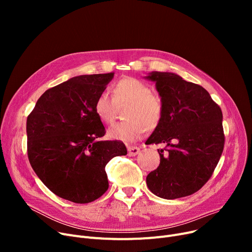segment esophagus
Returning <instances> with one entry per match:
<instances>
[{"label": "esophagus", "instance_id": "esophagus-1", "mask_svg": "<svg viewBox=\"0 0 252 252\" xmlns=\"http://www.w3.org/2000/svg\"><path fill=\"white\" fill-rule=\"evenodd\" d=\"M139 153H140V148H138L137 146H128L127 147V154L129 156H135Z\"/></svg>", "mask_w": 252, "mask_h": 252}]
</instances>
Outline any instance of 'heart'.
Here are the masks:
<instances>
[{
    "label": "heart",
    "instance_id": "heart-1",
    "mask_svg": "<svg viewBox=\"0 0 252 252\" xmlns=\"http://www.w3.org/2000/svg\"><path fill=\"white\" fill-rule=\"evenodd\" d=\"M112 97L101 92L95 99L94 111L100 121L111 125L116 116L117 105L129 103L126 117L127 121L117 123L108 130L113 140L133 142L144 135L147 128H155L160 124L164 105L160 96L152 94L151 88L135 77L118 79L111 88Z\"/></svg>",
    "mask_w": 252,
    "mask_h": 252
}]
</instances>
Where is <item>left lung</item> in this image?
Masks as SVG:
<instances>
[{"label": "left lung", "mask_w": 252, "mask_h": 252, "mask_svg": "<svg viewBox=\"0 0 252 252\" xmlns=\"http://www.w3.org/2000/svg\"><path fill=\"white\" fill-rule=\"evenodd\" d=\"M164 110L146 145L158 149L160 163L146 178L149 190L164 199L186 197L200 190L213 176L224 146L222 113L209 93L175 73L154 71Z\"/></svg>", "instance_id": "obj_1"}]
</instances>
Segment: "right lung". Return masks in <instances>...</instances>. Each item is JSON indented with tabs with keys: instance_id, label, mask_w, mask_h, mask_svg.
Returning a JSON list of instances; mask_svg holds the SVG:
<instances>
[{
	"instance_id": "1",
	"label": "right lung",
	"mask_w": 252,
	"mask_h": 252,
	"mask_svg": "<svg viewBox=\"0 0 252 252\" xmlns=\"http://www.w3.org/2000/svg\"><path fill=\"white\" fill-rule=\"evenodd\" d=\"M114 72L79 75L47 90L28 116V156L46 187L63 199L89 203L109 187L105 166L126 155L122 141H100L106 130L94 102Z\"/></svg>"
}]
</instances>
